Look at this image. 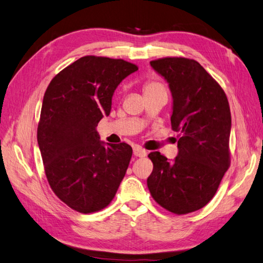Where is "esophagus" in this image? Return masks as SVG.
<instances>
[{
  "instance_id": "esophagus-1",
  "label": "esophagus",
  "mask_w": 263,
  "mask_h": 263,
  "mask_svg": "<svg viewBox=\"0 0 263 263\" xmlns=\"http://www.w3.org/2000/svg\"><path fill=\"white\" fill-rule=\"evenodd\" d=\"M133 155L136 157H139V158H143L146 156V151L144 149H142L141 146H136V148L133 149Z\"/></svg>"
}]
</instances>
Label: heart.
<instances>
[{
	"instance_id": "b5f03b06",
	"label": "heart",
	"mask_w": 263,
	"mask_h": 263,
	"mask_svg": "<svg viewBox=\"0 0 263 263\" xmlns=\"http://www.w3.org/2000/svg\"><path fill=\"white\" fill-rule=\"evenodd\" d=\"M157 87H160L159 84L157 83H154V82H150V83H146L145 86H144V91H148V90H151V89H155Z\"/></svg>"
}]
</instances>
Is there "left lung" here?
<instances>
[{
	"instance_id": "1",
	"label": "left lung",
	"mask_w": 263,
	"mask_h": 263,
	"mask_svg": "<svg viewBox=\"0 0 263 263\" xmlns=\"http://www.w3.org/2000/svg\"><path fill=\"white\" fill-rule=\"evenodd\" d=\"M150 65L169 83L172 129L179 132V140L173 162L158 151L149 154L154 170L146 184L164 210L188 214L210 203L230 167L229 101L221 85L196 60L166 57Z\"/></svg>"
}]
</instances>
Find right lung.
<instances>
[{"instance_id":"add662e5","label":"right lung","mask_w":263,"mask_h":263,"mask_svg":"<svg viewBox=\"0 0 263 263\" xmlns=\"http://www.w3.org/2000/svg\"><path fill=\"white\" fill-rule=\"evenodd\" d=\"M138 66L123 59L85 56L48 85L36 131L49 185L76 212L109 205L132 157L125 142L104 145L96 126L111 112L118 85Z\"/></svg>"}]
</instances>
